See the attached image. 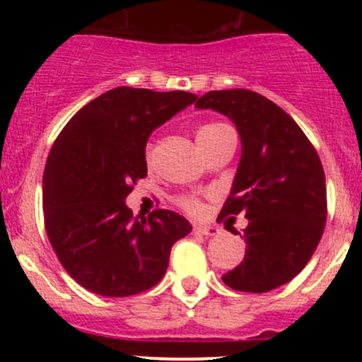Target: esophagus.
<instances>
[{
  "label": "esophagus",
  "mask_w": 362,
  "mask_h": 362,
  "mask_svg": "<svg viewBox=\"0 0 362 362\" xmlns=\"http://www.w3.org/2000/svg\"><path fill=\"white\" fill-rule=\"evenodd\" d=\"M194 233L199 236H218L221 231H218L215 226H194Z\"/></svg>",
  "instance_id": "34e87169"
}]
</instances>
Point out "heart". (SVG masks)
Wrapping results in <instances>:
<instances>
[{
  "label": "heart",
  "mask_w": 362,
  "mask_h": 362,
  "mask_svg": "<svg viewBox=\"0 0 362 362\" xmlns=\"http://www.w3.org/2000/svg\"><path fill=\"white\" fill-rule=\"evenodd\" d=\"M228 129H229V127L226 126V124H221V122L204 124V126H202L198 129V133H196V138H198V144H199V141L210 140V138L217 136V134L224 133V131H228ZM152 156H154V145L148 144L147 147H145V159L151 163ZM178 204H180V206L184 208L187 214H192V215L202 214V210H203L202 202H199L198 198H194V196H182V198L178 199Z\"/></svg>",
  "instance_id": "b5f03b06"
}]
</instances>
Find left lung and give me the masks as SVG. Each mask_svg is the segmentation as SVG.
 <instances>
[{"label": "left lung", "instance_id": "8db88e82", "mask_svg": "<svg viewBox=\"0 0 362 362\" xmlns=\"http://www.w3.org/2000/svg\"><path fill=\"white\" fill-rule=\"evenodd\" d=\"M194 107L228 115L243 145L217 221H235L240 214L249 218L242 235L247 252L222 282L242 293L276 289L305 268L326 228V177L319 154L289 113L254 90H210Z\"/></svg>", "mask_w": 362, "mask_h": 362}]
</instances>
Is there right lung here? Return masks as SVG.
Instances as JSON below:
<instances>
[{"label":"right lung","instance_id":"obj_1","mask_svg":"<svg viewBox=\"0 0 362 362\" xmlns=\"http://www.w3.org/2000/svg\"><path fill=\"white\" fill-rule=\"evenodd\" d=\"M196 98L115 87L80 108L54 141L43 171L45 231L68 275L90 293L126 298L152 289L173 243L191 233L175 211L133 217L124 199L147 177L152 131Z\"/></svg>","mask_w":362,"mask_h":362}]
</instances>
